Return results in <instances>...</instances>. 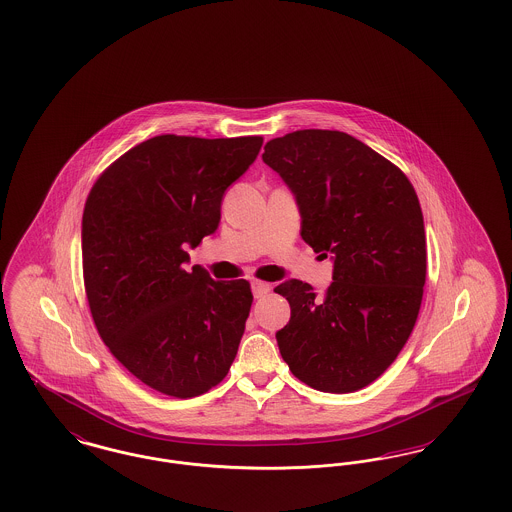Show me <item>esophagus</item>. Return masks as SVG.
Returning a JSON list of instances; mask_svg holds the SVG:
<instances>
[{
  "label": "esophagus",
  "instance_id": "obj_1",
  "mask_svg": "<svg viewBox=\"0 0 512 512\" xmlns=\"http://www.w3.org/2000/svg\"><path fill=\"white\" fill-rule=\"evenodd\" d=\"M251 290H253V295H255L257 299H261V297H265V295L270 292V286H268L267 282L253 280V282H251Z\"/></svg>",
  "mask_w": 512,
  "mask_h": 512
}]
</instances>
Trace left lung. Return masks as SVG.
Segmentation results:
<instances>
[{
  "label": "left lung",
  "mask_w": 512,
  "mask_h": 512,
  "mask_svg": "<svg viewBox=\"0 0 512 512\" xmlns=\"http://www.w3.org/2000/svg\"><path fill=\"white\" fill-rule=\"evenodd\" d=\"M263 161L297 199L301 238L334 259V282L320 295L301 280L274 288L292 309L276 332L280 355L315 390H363L397 359L422 303L426 234L413 184L338 130L274 138Z\"/></svg>",
  "instance_id": "1"
}]
</instances>
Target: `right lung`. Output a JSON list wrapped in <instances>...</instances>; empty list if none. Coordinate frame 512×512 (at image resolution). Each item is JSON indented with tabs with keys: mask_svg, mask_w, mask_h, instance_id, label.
Segmentation results:
<instances>
[{
	"mask_svg": "<svg viewBox=\"0 0 512 512\" xmlns=\"http://www.w3.org/2000/svg\"><path fill=\"white\" fill-rule=\"evenodd\" d=\"M261 136L163 134L99 174L82 215V272L103 343L151 390L188 399L228 374L253 303L247 280L215 282L184 268L219 226L226 188Z\"/></svg>",
	"mask_w": 512,
	"mask_h": 512,
	"instance_id": "obj_1",
	"label": "right lung"
}]
</instances>
